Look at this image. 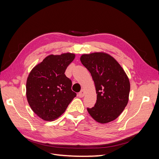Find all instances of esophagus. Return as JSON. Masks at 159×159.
Masks as SVG:
<instances>
[{"label": "esophagus", "mask_w": 159, "mask_h": 159, "mask_svg": "<svg viewBox=\"0 0 159 159\" xmlns=\"http://www.w3.org/2000/svg\"><path fill=\"white\" fill-rule=\"evenodd\" d=\"M85 92L84 89H81L80 92L78 93L79 97H80V98H83L84 96L85 95Z\"/></svg>", "instance_id": "esophagus-1"}]
</instances>
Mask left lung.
<instances>
[{"label":"left lung","instance_id":"8db88e82","mask_svg":"<svg viewBox=\"0 0 159 159\" xmlns=\"http://www.w3.org/2000/svg\"><path fill=\"white\" fill-rule=\"evenodd\" d=\"M80 60L91 73L97 93L96 103L87 109L88 113L100 123L116 119L129 101L130 82L126 73L113 57L104 52L83 54Z\"/></svg>","mask_w":159,"mask_h":159}]
</instances>
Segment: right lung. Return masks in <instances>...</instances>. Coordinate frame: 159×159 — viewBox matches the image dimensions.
Returning a JSON list of instances; mask_svg holds the SVG:
<instances>
[{
	"mask_svg": "<svg viewBox=\"0 0 159 159\" xmlns=\"http://www.w3.org/2000/svg\"><path fill=\"white\" fill-rule=\"evenodd\" d=\"M72 53L49 55L30 72L26 98L32 110L44 121H52L63 114L76 96L71 81L64 74L75 58Z\"/></svg>",
	"mask_w": 159,
	"mask_h": 159,
	"instance_id": "obj_1",
	"label": "right lung"
}]
</instances>
